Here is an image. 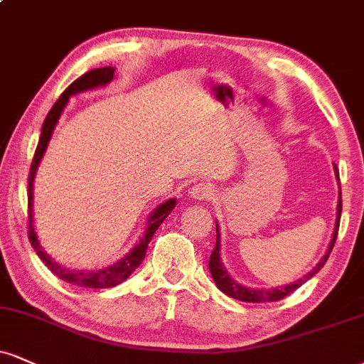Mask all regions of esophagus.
<instances>
[{"instance_id": "esophagus-1", "label": "esophagus", "mask_w": 364, "mask_h": 364, "mask_svg": "<svg viewBox=\"0 0 364 364\" xmlns=\"http://www.w3.org/2000/svg\"><path fill=\"white\" fill-rule=\"evenodd\" d=\"M190 195L191 198L205 201L212 200L215 196V190H213V186L210 183H196V185L190 188Z\"/></svg>"}]
</instances>
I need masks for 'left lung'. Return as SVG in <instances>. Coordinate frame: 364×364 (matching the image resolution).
Wrapping results in <instances>:
<instances>
[{"instance_id": "left-lung-1", "label": "left lung", "mask_w": 364, "mask_h": 364, "mask_svg": "<svg viewBox=\"0 0 364 364\" xmlns=\"http://www.w3.org/2000/svg\"><path fill=\"white\" fill-rule=\"evenodd\" d=\"M334 169H336V174H337V179H339V173H337V168L334 164ZM341 212H343V200H341V191H339V201H337V218H336V227H334V234H332V240L329 244V249H327L326 256L322 257L321 261L317 262V266L310 271L307 277H304L299 282L291 283V284H284V287H278V288H271V290H264V288H261V290H257V288H247V287H242V284L235 282V279L230 278V274L227 273L224 264L220 262V234H218V225H217V242H215V249L212 251V256H210V261H208V268H210V273H212L213 277V282H215L218 290H222L225 293V295L232 296V299L235 300H240V301H252V304H264V301H278L284 299V296H288L290 293H293L296 290V288H300L301 284H304L307 279H310L314 277L315 273H318L321 268L323 264H326V261L329 259V254L332 251V247H334L336 244V239H337V230H339V220H341Z\"/></svg>"}]
</instances>
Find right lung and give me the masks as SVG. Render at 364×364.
Returning a JSON list of instances; mask_svg holds the SVG:
<instances>
[{
    "instance_id": "right-lung-1",
    "label": "right lung",
    "mask_w": 364,
    "mask_h": 364,
    "mask_svg": "<svg viewBox=\"0 0 364 364\" xmlns=\"http://www.w3.org/2000/svg\"><path fill=\"white\" fill-rule=\"evenodd\" d=\"M113 73H115V69H112L110 65H108V68L93 69V71L85 73L81 77H77L73 85H69L68 87H65L64 93L59 96V100L54 103V107L50 108V112L47 113L46 120H43L42 134H41V139H38L37 149H35V154H33L32 166H30V174H28V239H30V244H32L35 252L38 254V257L46 262L47 268H49L57 278L64 279V282H68V283L76 284V287H85V288H112V287H117V284H120L124 279L129 278L130 274H132L134 271L139 268V264L144 261V257H146L147 246H149V242H151L154 232L157 230V227L163 224L164 218L169 215L171 210H173L174 205H176V200L174 198L164 201L163 205H159V207H157L154 212L151 213V217H149L147 229H146V232H144L142 239H140V242L137 244V246H135L132 251L127 254L124 259L115 262L113 266H108V268H103L98 271H85V269L80 271V269L64 268V266H60L59 262H55L54 259H52L49 254L43 251L41 242H38L37 234H35V229H33V217H32L33 178H35V173H37L38 163H41L43 152H46V149H47V144H49L50 135H52V132H54V127L57 124V120H59L60 113H63V110H64L65 103H68L69 96L81 93V91H86V90H93V87L108 85V82L113 80Z\"/></svg>"
}]
</instances>
